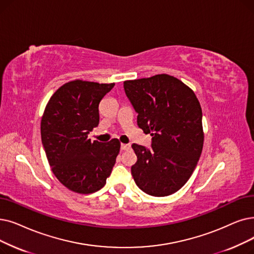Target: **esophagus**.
Instances as JSON below:
<instances>
[{"mask_svg": "<svg viewBox=\"0 0 254 254\" xmlns=\"http://www.w3.org/2000/svg\"><path fill=\"white\" fill-rule=\"evenodd\" d=\"M130 148V145L129 144H121V150H128Z\"/></svg>", "mask_w": 254, "mask_h": 254, "instance_id": "esophagus-1", "label": "esophagus"}]
</instances>
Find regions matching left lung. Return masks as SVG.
Wrapping results in <instances>:
<instances>
[{"mask_svg":"<svg viewBox=\"0 0 254 254\" xmlns=\"http://www.w3.org/2000/svg\"><path fill=\"white\" fill-rule=\"evenodd\" d=\"M124 87L138 113V127L152 136L150 149L131 145L137 156L131 175L146 194L171 195L188 182L200 158V103L189 86L166 73L125 81Z\"/></svg>","mask_w":254,"mask_h":254,"instance_id":"1","label":"left lung"}]
</instances>
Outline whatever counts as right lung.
I'll return each instance as SVG.
<instances>
[{
	"label": "right lung",
	"mask_w": 254,
	"mask_h": 254,
	"mask_svg": "<svg viewBox=\"0 0 254 254\" xmlns=\"http://www.w3.org/2000/svg\"><path fill=\"white\" fill-rule=\"evenodd\" d=\"M114 85L73 80L58 88L46 106L40 125L42 145L54 175L72 192L101 190L115 165L118 139L106 144L88 139L100 124L102 98Z\"/></svg>",
	"instance_id": "obj_1"
}]
</instances>
